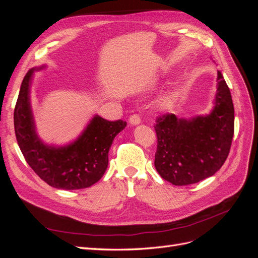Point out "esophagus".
Masks as SVG:
<instances>
[{"label": "esophagus", "instance_id": "34e87169", "mask_svg": "<svg viewBox=\"0 0 258 258\" xmlns=\"http://www.w3.org/2000/svg\"><path fill=\"white\" fill-rule=\"evenodd\" d=\"M129 122L131 123V124H139L140 122H141V118H140V116H139V114H134V115H131L130 117H129Z\"/></svg>", "mask_w": 258, "mask_h": 258}]
</instances>
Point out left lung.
Segmentation results:
<instances>
[{
	"instance_id": "1",
	"label": "left lung",
	"mask_w": 258,
	"mask_h": 258,
	"mask_svg": "<svg viewBox=\"0 0 258 258\" xmlns=\"http://www.w3.org/2000/svg\"><path fill=\"white\" fill-rule=\"evenodd\" d=\"M214 108L209 115L189 120L174 114L156 118L157 150L155 168L176 186L198 183L212 176L227 159L235 131V110L230 90L217 72Z\"/></svg>"
}]
</instances>
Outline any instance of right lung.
I'll return each instance as SVG.
<instances>
[{
    "label": "right lung",
    "mask_w": 258,
    "mask_h": 258,
    "mask_svg": "<svg viewBox=\"0 0 258 258\" xmlns=\"http://www.w3.org/2000/svg\"><path fill=\"white\" fill-rule=\"evenodd\" d=\"M33 71H28L22 81L14 111L15 134L20 151L31 169L49 186L68 190L87 188L103 176L113 140L127 122L96 116L74 143L64 147L43 144L35 134L30 106Z\"/></svg>",
    "instance_id": "right-lung-1"
}]
</instances>
